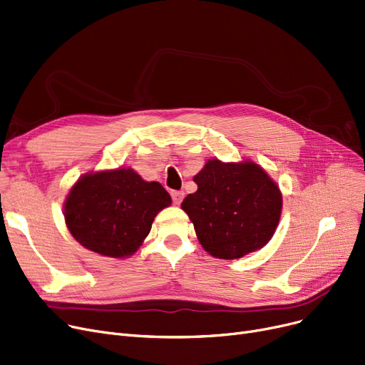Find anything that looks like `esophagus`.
I'll use <instances>...</instances> for the list:
<instances>
[{
    "label": "esophagus",
    "mask_w": 365,
    "mask_h": 365,
    "mask_svg": "<svg viewBox=\"0 0 365 365\" xmlns=\"http://www.w3.org/2000/svg\"><path fill=\"white\" fill-rule=\"evenodd\" d=\"M171 197H173V202L179 205L182 201H183V197H185V192L183 191H173L171 192Z\"/></svg>",
    "instance_id": "esophagus-1"
}]
</instances>
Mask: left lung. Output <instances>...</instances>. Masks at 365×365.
<instances>
[{"label":"left lung","mask_w":365,"mask_h":365,"mask_svg":"<svg viewBox=\"0 0 365 365\" xmlns=\"http://www.w3.org/2000/svg\"><path fill=\"white\" fill-rule=\"evenodd\" d=\"M194 182L197 192L183 200L182 210L209 255L239 259L272 240L283 200L279 185L261 165L215 158L205 161Z\"/></svg>","instance_id":"8db88e82"}]
</instances>
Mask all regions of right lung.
<instances>
[{
    "instance_id": "1",
    "label": "right lung",
    "mask_w": 365,
    "mask_h": 365,
    "mask_svg": "<svg viewBox=\"0 0 365 365\" xmlns=\"http://www.w3.org/2000/svg\"><path fill=\"white\" fill-rule=\"evenodd\" d=\"M168 205L171 197L160 182H146L131 167H119L78 178L64 201V219L83 247L120 259L134 255L156 215Z\"/></svg>"
}]
</instances>
